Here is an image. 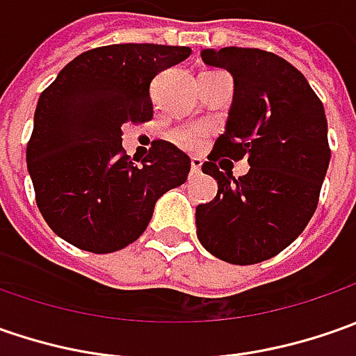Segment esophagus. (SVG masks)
I'll return each instance as SVG.
<instances>
[{"label":"esophagus","instance_id":"34e87169","mask_svg":"<svg viewBox=\"0 0 356 356\" xmlns=\"http://www.w3.org/2000/svg\"><path fill=\"white\" fill-rule=\"evenodd\" d=\"M202 168V160L200 158H192L190 160V176H196Z\"/></svg>","mask_w":356,"mask_h":356}]
</instances>
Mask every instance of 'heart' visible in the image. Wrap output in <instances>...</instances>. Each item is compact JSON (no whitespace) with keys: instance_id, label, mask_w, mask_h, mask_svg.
I'll return each instance as SVG.
<instances>
[{"instance_id":"b5f03b06","label":"heart","mask_w":356,"mask_h":356,"mask_svg":"<svg viewBox=\"0 0 356 356\" xmlns=\"http://www.w3.org/2000/svg\"><path fill=\"white\" fill-rule=\"evenodd\" d=\"M206 136H208V130L204 127H198V124H184L180 129H176L172 132V138L174 143L178 144L180 148L184 150H200L204 143H206Z\"/></svg>"}]
</instances>
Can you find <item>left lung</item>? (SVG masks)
<instances>
[{
    "label": "left lung",
    "mask_w": 356,
    "mask_h": 356,
    "mask_svg": "<svg viewBox=\"0 0 356 356\" xmlns=\"http://www.w3.org/2000/svg\"><path fill=\"white\" fill-rule=\"evenodd\" d=\"M202 61L229 71L234 101L226 132L202 166L218 180V194L196 208V232L212 255L252 266L293 243L317 210L331 160L327 117L307 79L275 53L204 49ZM227 157H245L252 168L234 179L215 164Z\"/></svg>",
    "instance_id": "8db88e82"
}]
</instances>
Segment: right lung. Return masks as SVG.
Here are the masks:
<instances>
[{
  "label": "right lung",
  "mask_w": 356,
  "mask_h": 356,
  "mask_svg": "<svg viewBox=\"0 0 356 356\" xmlns=\"http://www.w3.org/2000/svg\"><path fill=\"white\" fill-rule=\"evenodd\" d=\"M190 47L120 43L81 53L41 92L27 170L47 226L79 250L111 253L143 236L156 200L184 184L190 158L154 140L136 166L122 127L152 118V79Z\"/></svg>",
  "instance_id": "obj_1"
}]
</instances>
